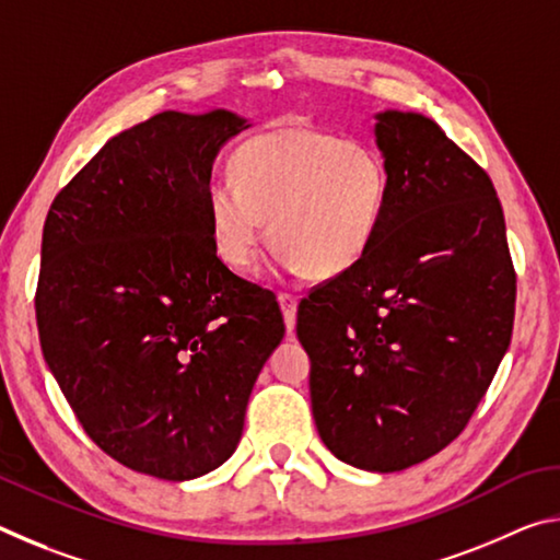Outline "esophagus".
<instances>
[{
	"label": "esophagus",
	"instance_id": "obj_1",
	"mask_svg": "<svg viewBox=\"0 0 560 560\" xmlns=\"http://www.w3.org/2000/svg\"><path fill=\"white\" fill-rule=\"evenodd\" d=\"M279 306H281V314H283V324H287L289 330L296 328V308H299V301L289 296V293H279Z\"/></svg>",
	"mask_w": 560,
	"mask_h": 560
}]
</instances>
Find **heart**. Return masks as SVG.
Masks as SVG:
<instances>
[{
  "instance_id": "obj_1",
  "label": "heart",
  "mask_w": 560,
  "mask_h": 560,
  "mask_svg": "<svg viewBox=\"0 0 560 560\" xmlns=\"http://www.w3.org/2000/svg\"><path fill=\"white\" fill-rule=\"evenodd\" d=\"M232 179L207 187L217 257L236 271L267 234L283 273L336 277L365 257L390 202L381 150L308 126H277L234 150Z\"/></svg>"
}]
</instances>
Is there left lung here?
Returning a JSON list of instances; mask_svg holds the SVG:
<instances>
[{
	"instance_id": "8db88e82",
	"label": "left lung",
	"mask_w": 560,
	"mask_h": 560,
	"mask_svg": "<svg viewBox=\"0 0 560 560\" xmlns=\"http://www.w3.org/2000/svg\"><path fill=\"white\" fill-rule=\"evenodd\" d=\"M390 202L371 249L299 303L316 430L402 471L467 428L511 343L516 273L489 175L412 110L375 113Z\"/></svg>"
}]
</instances>
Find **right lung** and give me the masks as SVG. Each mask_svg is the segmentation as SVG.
<instances>
[{
    "mask_svg": "<svg viewBox=\"0 0 560 560\" xmlns=\"http://www.w3.org/2000/svg\"><path fill=\"white\" fill-rule=\"evenodd\" d=\"M232 110L158 113L110 138L51 205L36 326L89 438L150 477L232 457L252 387L283 338L273 293L224 267L207 187Z\"/></svg>",
    "mask_w": 560,
    "mask_h": 560,
    "instance_id": "add662e5",
    "label": "right lung"
}]
</instances>
